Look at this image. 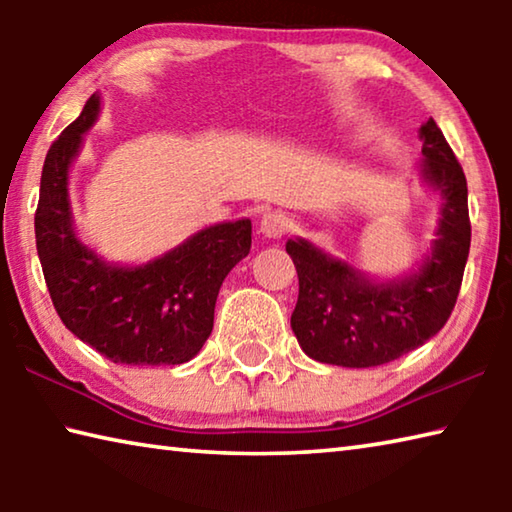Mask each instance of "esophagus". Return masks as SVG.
Wrapping results in <instances>:
<instances>
[{
    "mask_svg": "<svg viewBox=\"0 0 512 512\" xmlns=\"http://www.w3.org/2000/svg\"><path fill=\"white\" fill-rule=\"evenodd\" d=\"M291 225L293 221L287 212L275 210V212H266L262 216V221H259V232L268 239H280L291 230Z\"/></svg>",
    "mask_w": 512,
    "mask_h": 512,
    "instance_id": "esophagus-1",
    "label": "esophagus"
}]
</instances>
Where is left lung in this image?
Returning <instances> with one entry per match:
<instances>
[{"instance_id":"obj_1","label":"left lung","mask_w":512,"mask_h":512,"mask_svg":"<svg viewBox=\"0 0 512 512\" xmlns=\"http://www.w3.org/2000/svg\"><path fill=\"white\" fill-rule=\"evenodd\" d=\"M420 140V178L443 205L418 268L372 280L307 239L287 241L300 284L291 329L307 357L343 368L381 366L427 343L452 314L470 255L467 183L436 121L422 124Z\"/></svg>"}]
</instances>
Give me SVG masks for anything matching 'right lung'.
I'll return each instance as SVG.
<instances>
[{
	"label": "right lung",
	"instance_id": "add662e5",
	"mask_svg": "<svg viewBox=\"0 0 512 512\" xmlns=\"http://www.w3.org/2000/svg\"><path fill=\"white\" fill-rule=\"evenodd\" d=\"M99 112L101 97L92 94L42 167L36 246L49 296L69 332L112 363L178 366L212 334L216 296L250 253L253 225H210L146 264L106 262L76 235L69 201V169Z\"/></svg>",
	"mask_w": 512,
	"mask_h": 512
}]
</instances>
